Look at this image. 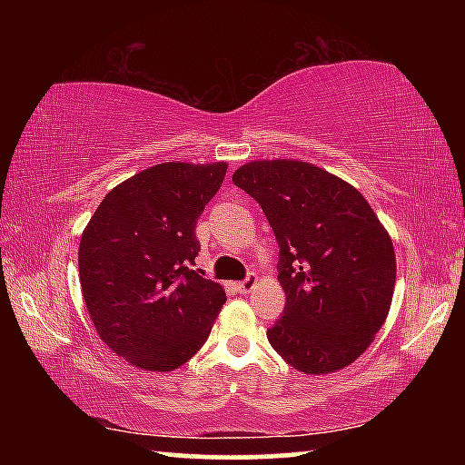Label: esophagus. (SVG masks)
<instances>
[{
	"instance_id": "34e87169",
	"label": "esophagus",
	"mask_w": 465,
	"mask_h": 465,
	"mask_svg": "<svg viewBox=\"0 0 465 465\" xmlns=\"http://www.w3.org/2000/svg\"><path fill=\"white\" fill-rule=\"evenodd\" d=\"M256 281H258L256 274H254V272H250L246 279H243V281H240V282H238V291H240V293H250V291L254 289Z\"/></svg>"
}]
</instances>
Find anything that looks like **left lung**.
<instances>
[{
	"label": "left lung",
	"mask_w": 465,
	"mask_h": 465,
	"mask_svg": "<svg viewBox=\"0 0 465 465\" xmlns=\"http://www.w3.org/2000/svg\"><path fill=\"white\" fill-rule=\"evenodd\" d=\"M233 184L261 204L279 243L282 316L266 330L287 363L308 375L351 365L388 318L396 254L357 188L293 160L250 162Z\"/></svg>",
	"instance_id": "obj_1"
}]
</instances>
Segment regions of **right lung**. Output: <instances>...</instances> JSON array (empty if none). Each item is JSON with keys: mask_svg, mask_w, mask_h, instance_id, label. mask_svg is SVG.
<instances>
[{"mask_svg": "<svg viewBox=\"0 0 465 465\" xmlns=\"http://www.w3.org/2000/svg\"><path fill=\"white\" fill-rule=\"evenodd\" d=\"M227 163H157L113 188L80 242V281L98 334L147 371L184 365L211 334L225 291L193 269L196 222Z\"/></svg>", "mask_w": 465, "mask_h": 465, "instance_id": "right-lung-1", "label": "right lung"}]
</instances>
